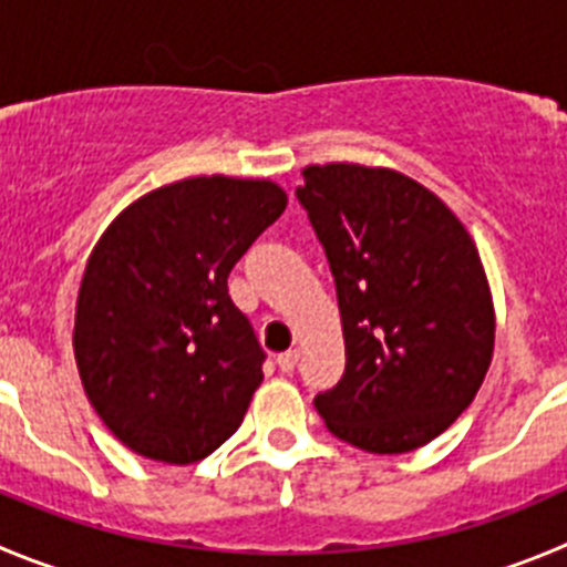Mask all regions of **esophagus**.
Here are the masks:
<instances>
[{"mask_svg":"<svg viewBox=\"0 0 567 567\" xmlns=\"http://www.w3.org/2000/svg\"><path fill=\"white\" fill-rule=\"evenodd\" d=\"M277 363L285 374H290L296 369V363H299V349H288V352H282V355L277 358Z\"/></svg>","mask_w":567,"mask_h":567,"instance_id":"obj_1","label":"esophagus"}]
</instances>
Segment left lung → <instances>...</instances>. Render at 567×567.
I'll return each mask as SVG.
<instances>
[{
  "instance_id": "8db88e82",
  "label": "left lung",
  "mask_w": 567,
  "mask_h": 567,
  "mask_svg": "<svg viewBox=\"0 0 567 567\" xmlns=\"http://www.w3.org/2000/svg\"><path fill=\"white\" fill-rule=\"evenodd\" d=\"M296 198L336 279L347 369L316 396L332 436L409 453L473 403L495 349L484 262L436 193L391 167L308 164Z\"/></svg>"
}]
</instances>
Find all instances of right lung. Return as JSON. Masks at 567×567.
<instances>
[{
	"label": "right lung",
	"mask_w": 567,
	"mask_h": 567,
	"mask_svg": "<svg viewBox=\"0 0 567 567\" xmlns=\"http://www.w3.org/2000/svg\"><path fill=\"white\" fill-rule=\"evenodd\" d=\"M285 206L268 178H182L125 206L94 243L72 347L89 403L125 447L193 464L240 427L266 352L226 279Z\"/></svg>",
	"instance_id": "1"
}]
</instances>
